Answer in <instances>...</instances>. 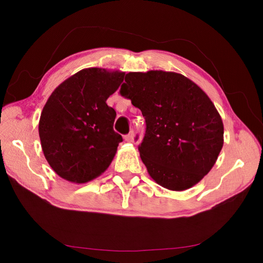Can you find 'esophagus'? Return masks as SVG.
Wrapping results in <instances>:
<instances>
[{"mask_svg": "<svg viewBox=\"0 0 263 263\" xmlns=\"http://www.w3.org/2000/svg\"><path fill=\"white\" fill-rule=\"evenodd\" d=\"M133 138H135V132H130L124 137V139H125V141H133Z\"/></svg>", "mask_w": 263, "mask_h": 263, "instance_id": "34e87169", "label": "esophagus"}]
</instances>
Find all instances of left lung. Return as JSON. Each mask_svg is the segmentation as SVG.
Listing matches in <instances>:
<instances>
[{
  "instance_id": "obj_1",
  "label": "left lung",
  "mask_w": 263,
  "mask_h": 263,
  "mask_svg": "<svg viewBox=\"0 0 263 263\" xmlns=\"http://www.w3.org/2000/svg\"><path fill=\"white\" fill-rule=\"evenodd\" d=\"M119 92L145 117L138 149L158 184L182 191L211 171L224 144V125L197 84L173 72H131Z\"/></svg>"
}]
</instances>
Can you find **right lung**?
I'll use <instances>...</instances> for the list:
<instances>
[{
	"label": "right lung",
	"instance_id": "obj_1",
	"mask_svg": "<svg viewBox=\"0 0 263 263\" xmlns=\"http://www.w3.org/2000/svg\"><path fill=\"white\" fill-rule=\"evenodd\" d=\"M124 75L96 67L82 69L48 97L39 137L47 162L62 179L86 183L110 166L123 138L114 131L116 111L106 100Z\"/></svg>",
	"mask_w": 263,
	"mask_h": 263
}]
</instances>
